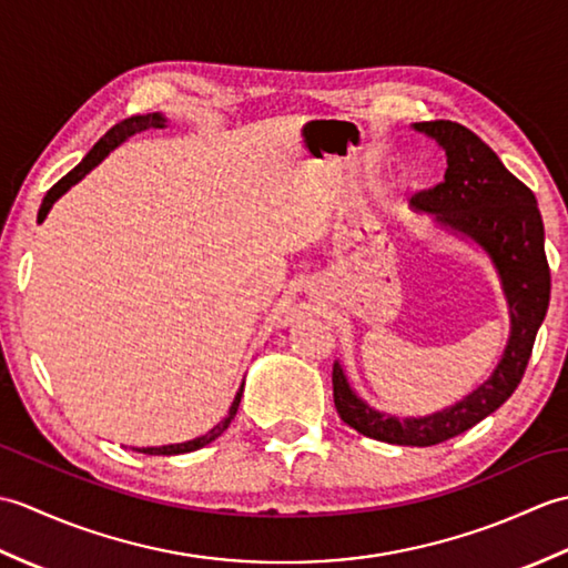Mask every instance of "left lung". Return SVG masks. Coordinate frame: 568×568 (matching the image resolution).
I'll return each instance as SVG.
<instances>
[{
    "instance_id": "1",
    "label": "left lung",
    "mask_w": 568,
    "mask_h": 568,
    "mask_svg": "<svg viewBox=\"0 0 568 568\" xmlns=\"http://www.w3.org/2000/svg\"><path fill=\"white\" fill-rule=\"evenodd\" d=\"M413 129L439 143L446 155V173L444 183L417 192L409 202L490 258L508 303V344L486 383L464 400L422 417H397L371 407L352 388L339 361L334 364L332 383L336 413L364 437L400 446H432L478 425L520 385L549 307L551 275L545 253V224L532 190L523 185L493 149L466 126L439 119L413 124Z\"/></svg>"
}]
</instances>
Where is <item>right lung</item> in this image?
Masks as SVG:
<instances>
[{
    "label": "right lung",
    "mask_w": 568,
    "mask_h": 568,
    "mask_svg": "<svg viewBox=\"0 0 568 568\" xmlns=\"http://www.w3.org/2000/svg\"><path fill=\"white\" fill-rule=\"evenodd\" d=\"M165 124H168V119H165L161 112H153V114L129 116V119H124V122H119L116 126H112L98 143H94L92 151L82 159V163H78L63 180H58V183L45 192V197H43V202H41V210H39V224L45 220L53 204H55L60 197H63L72 185L80 183V180H82L84 175H88V173L92 171V168H98V165L106 159V155H110L116 146H122V143H124L129 136L141 134V131H146V129H165ZM241 395H244V383H241V388H239V393H236V397H234L232 407H229L226 417L220 422V425H214L207 434H202V437L183 442V444L143 446V449H139V452H141V454H151V456H175V454H187V452L202 449V446H207L210 442H214L229 425H232V419H234L236 409H239V403H241Z\"/></svg>",
    "instance_id": "obj_1"
}]
</instances>
